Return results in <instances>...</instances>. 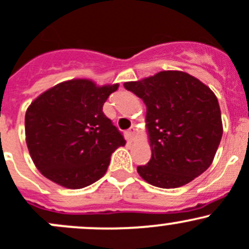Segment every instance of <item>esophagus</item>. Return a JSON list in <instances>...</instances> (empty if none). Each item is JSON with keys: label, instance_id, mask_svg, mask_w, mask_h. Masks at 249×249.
Wrapping results in <instances>:
<instances>
[{"label": "esophagus", "instance_id": "esophagus-1", "mask_svg": "<svg viewBox=\"0 0 249 249\" xmlns=\"http://www.w3.org/2000/svg\"><path fill=\"white\" fill-rule=\"evenodd\" d=\"M125 133H127L128 138H130V139H133V138H134V134H135V128H134V127H130L129 129L125 130Z\"/></svg>", "mask_w": 249, "mask_h": 249}]
</instances>
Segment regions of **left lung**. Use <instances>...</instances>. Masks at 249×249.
I'll return each instance as SVG.
<instances>
[{
    "mask_svg": "<svg viewBox=\"0 0 249 249\" xmlns=\"http://www.w3.org/2000/svg\"><path fill=\"white\" fill-rule=\"evenodd\" d=\"M124 88L146 105L151 159L137 168L151 185L174 189L201 176L213 162L223 135L215 94L183 71H161Z\"/></svg>",
    "mask_w": 249,
    "mask_h": 249,
    "instance_id": "1",
    "label": "left lung"
}]
</instances>
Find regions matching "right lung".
Returning <instances> with one entry per match:
<instances>
[{
    "label": "right lung",
    "mask_w": 249,
    "mask_h": 249,
    "mask_svg": "<svg viewBox=\"0 0 249 249\" xmlns=\"http://www.w3.org/2000/svg\"><path fill=\"white\" fill-rule=\"evenodd\" d=\"M119 85L97 86L77 78L38 95L25 114L26 145L34 163L49 180L82 189L107 171L111 154L125 140L103 112Z\"/></svg>",
    "instance_id": "add662e5"
}]
</instances>
